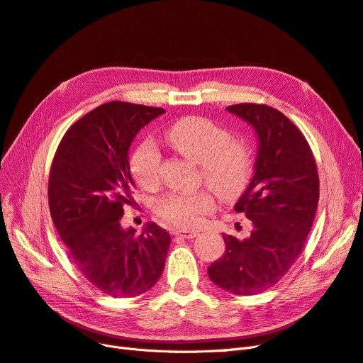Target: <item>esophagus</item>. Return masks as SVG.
<instances>
[{"mask_svg": "<svg viewBox=\"0 0 363 363\" xmlns=\"http://www.w3.org/2000/svg\"><path fill=\"white\" fill-rule=\"evenodd\" d=\"M173 235H177L179 238H184V239H193L199 235V230H186V229H181V230H174Z\"/></svg>", "mask_w": 363, "mask_h": 363, "instance_id": "1", "label": "esophagus"}]
</instances>
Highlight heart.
Listing matches in <instances>:
<instances>
[{
    "instance_id": "obj_1",
    "label": "heart",
    "mask_w": 363,
    "mask_h": 363,
    "mask_svg": "<svg viewBox=\"0 0 363 363\" xmlns=\"http://www.w3.org/2000/svg\"><path fill=\"white\" fill-rule=\"evenodd\" d=\"M164 138L174 150L200 164L202 177L223 199H233L244 191L252 158L245 143L230 140V133L211 119L189 116L173 124ZM161 154L150 142H142L131 157V173L136 182L152 190L160 182ZM213 209V199L206 191L194 194H169L158 200L157 211L169 224L194 227Z\"/></svg>"
}]
</instances>
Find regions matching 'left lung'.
<instances>
[{"mask_svg":"<svg viewBox=\"0 0 363 363\" xmlns=\"http://www.w3.org/2000/svg\"><path fill=\"white\" fill-rule=\"evenodd\" d=\"M225 111L252 127L259 143L252 178L235 203L251 233L223 235L225 251L208 274L223 290L250 296L275 286L299 257L318 205V173L303 134L279 111L252 103Z\"/></svg>","mask_w":363,"mask_h":363,"instance_id":"left-lung-1","label":"left lung"}]
</instances>
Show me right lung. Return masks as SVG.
Wrapping results in <instances>:
<instances>
[{
  "label": "right lung",
  "mask_w": 363,
  "mask_h": 363,
  "mask_svg": "<svg viewBox=\"0 0 363 363\" xmlns=\"http://www.w3.org/2000/svg\"><path fill=\"white\" fill-rule=\"evenodd\" d=\"M158 107L112 101L73 124L49 177V209L70 259L91 284L112 298H133L163 274L170 236L155 223L140 235L124 229L134 181L128 151L138 133L163 115Z\"/></svg>",
  "instance_id": "add662e5"
}]
</instances>
